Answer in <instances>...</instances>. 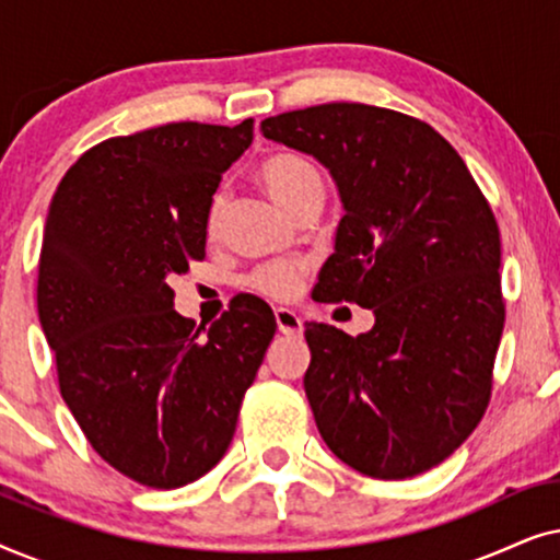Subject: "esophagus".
<instances>
[{
    "label": "esophagus",
    "instance_id": "esophagus-1",
    "mask_svg": "<svg viewBox=\"0 0 560 560\" xmlns=\"http://www.w3.org/2000/svg\"><path fill=\"white\" fill-rule=\"evenodd\" d=\"M275 324H278V331L285 336H301L303 334V320L298 313L290 308H278L275 311Z\"/></svg>",
    "mask_w": 560,
    "mask_h": 560
}]
</instances>
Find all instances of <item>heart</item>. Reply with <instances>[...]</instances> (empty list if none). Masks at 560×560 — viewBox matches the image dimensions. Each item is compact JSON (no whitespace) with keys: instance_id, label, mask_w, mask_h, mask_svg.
Listing matches in <instances>:
<instances>
[{"instance_id":"heart-1","label":"heart","mask_w":560,"mask_h":560,"mask_svg":"<svg viewBox=\"0 0 560 560\" xmlns=\"http://www.w3.org/2000/svg\"><path fill=\"white\" fill-rule=\"evenodd\" d=\"M259 180L267 188L275 201L282 209L293 213L305 198L324 196V175H320L318 165L311 158L301 155V152H275L259 165ZM221 196L211 201L209 219H206V232L217 234L219 217H221ZM305 262L301 259H272V262L259 265L257 270L249 272L247 285L257 290L259 295L272 298V301H290L298 295L303 285Z\"/></svg>"}]
</instances>
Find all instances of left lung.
Instances as JSON below:
<instances>
[{"instance_id": "left-lung-1", "label": "left lung", "mask_w": 560, "mask_h": 560, "mask_svg": "<svg viewBox=\"0 0 560 560\" xmlns=\"http://www.w3.org/2000/svg\"><path fill=\"white\" fill-rule=\"evenodd\" d=\"M267 140L331 171L343 203L320 303L374 311L372 331L308 324L303 377L326 446L372 479H408L469 439L504 326L500 226L431 125L370 104L267 117Z\"/></svg>"}]
</instances>
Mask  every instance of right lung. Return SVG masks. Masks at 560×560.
Wrapping results in <instances>:
<instances>
[{"mask_svg": "<svg viewBox=\"0 0 560 560\" xmlns=\"http://www.w3.org/2000/svg\"><path fill=\"white\" fill-rule=\"evenodd\" d=\"M252 129L173 121L112 137L50 201L37 316L60 395L91 448L137 485L175 489L221 462L278 328L270 305L242 295L201 334L167 282L206 257L211 196Z\"/></svg>", "mask_w": 560, "mask_h": 560, "instance_id": "add662e5", "label": "right lung"}]
</instances>
